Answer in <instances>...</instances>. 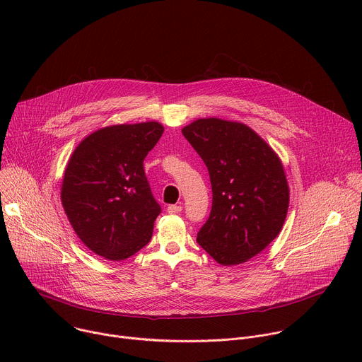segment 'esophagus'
Returning <instances> with one entry per match:
<instances>
[{
    "label": "esophagus",
    "instance_id": "esophagus-1",
    "mask_svg": "<svg viewBox=\"0 0 362 362\" xmlns=\"http://www.w3.org/2000/svg\"><path fill=\"white\" fill-rule=\"evenodd\" d=\"M169 214H180L182 212V206L180 204H170L168 208Z\"/></svg>",
    "mask_w": 362,
    "mask_h": 362
}]
</instances>
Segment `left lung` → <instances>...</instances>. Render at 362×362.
<instances>
[{
    "label": "left lung",
    "instance_id": "1",
    "mask_svg": "<svg viewBox=\"0 0 362 362\" xmlns=\"http://www.w3.org/2000/svg\"><path fill=\"white\" fill-rule=\"evenodd\" d=\"M182 133L208 168L212 185V211L196 240L221 265L246 262L285 222L289 189L282 163L242 123L200 119Z\"/></svg>",
    "mask_w": 362,
    "mask_h": 362
}]
</instances>
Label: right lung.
I'll use <instances>...</instances> for the list:
<instances>
[{
    "mask_svg": "<svg viewBox=\"0 0 362 362\" xmlns=\"http://www.w3.org/2000/svg\"><path fill=\"white\" fill-rule=\"evenodd\" d=\"M162 134L156 122L105 127L86 137L69 160L62 187L66 215L83 243L106 259L123 261L151 239L162 208L143 160Z\"/></svg>",
    "mask_w": 362,
    "mask_h": 362,
    "instance_id": "add662e5",
    "label": "right lung"
}]
</instances>
